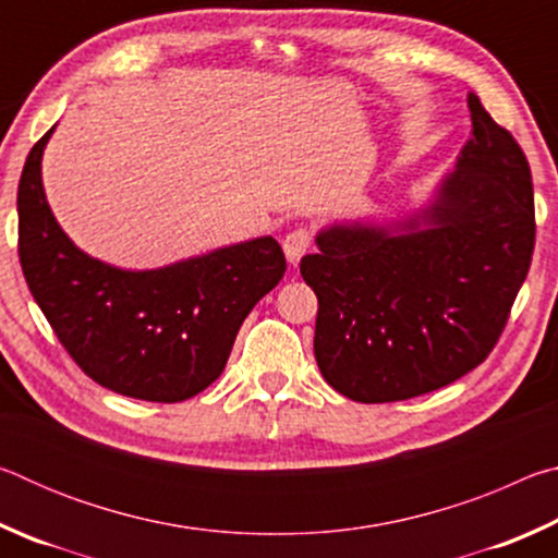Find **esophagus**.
I'll use <instances>...</instances> for the list:
<instances>
[{
	"instance_id": "1",
	"label": "esophagus",
	"mask_w": 558,
	"mask_h": 558,
	"mask_svg": "<svg viewBox=\"0 0 558 558\" xmlns=\"http://www.w3.org/2000/svg\"><path fill=\"white\" fill-rule=\"evenodd\" d=\"M307 248H310V233L305 229L290 231L286 239H282V253H286L290 266H298V260L305 256Z\"/></svg>"
}]
</instances>
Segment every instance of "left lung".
I'll use <instances>...</instances> for the list:
<instances>
[{
  "label": "left lung",
  "mask_w": 558,
  "mask_h": 558,
  "mask_svg": "<svg viewBox=\"0 0 558 558\" xmlns=\"http://www.w3.org/2000/svg\"><path fill=\"white\" fill-rule=\"evenodd\" d=\"M470 140L426 204L323 226L300 272L315 359L359 403L436 391L493 352L534 251V192L514 137L470 93Z\"/></svg>",
  "instance_id": "1"
}]
</instances>
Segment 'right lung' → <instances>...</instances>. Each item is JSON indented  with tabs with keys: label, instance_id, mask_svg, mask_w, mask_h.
I'll return each instance as SVG.
<instances>
[{
	"label": "right lung",
	"instance_id": "add662e5",
	"mask_svg": "<svg viewBox=\"0 0 558 558\" xmlns=\"http://www.w3.org/2000/svg\"><path fill=\"white\" fill-rule=\"evenodd\" d=\"M53 130L32 147L16 194L19 260L36 305L93 381L130 399H192L219 379L243 319L286 272L278 241L260 235L149 270L93 258L46 202Z\"/></svg>",
	"mask_w": 558,
	"mask_h": 558
}]
</instances>
